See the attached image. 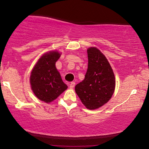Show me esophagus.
<instances>
[{
    "label": "esophagus",
    "mask_w": 149,
    "mask_h": 149,
    "mask_svg": "<svg viewBox=\"0 0 149 149\" xmlns=\"http://www.w3.org/2000/svg\"><path fill=\"white\" fill-rule=\"evenodd\" d=\"M75 84H76L75 82H71V83L69 84V88L71 89H73L75 87Z\"/></svg>",
    "instance_id": "1"
}]
</instances>
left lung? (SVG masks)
<instances>
[{
	"mask_svg": "<svg viewBox=\"0 0 149 149\" xmlns=\"http://www.w3.org/2000/svg\"><path fill=\"white\" fill-rule=\"evenodd\" d=\"M88 67L85 79L75 87L82 103L90 110L107 103L115 90L116 80L111 66L96 47L88 49Z\"/></svg>",
	"mask_w": 149,
	"mask_h": 149,
	"instance_id": "1",
	"label": "left lung"
}]
</instances>
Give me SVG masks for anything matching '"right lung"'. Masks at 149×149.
I'll list each match as a JSON object with an SVG mask.
<instances>
[{
    "label": "right lung",
    "mask_w": 149,
    "mask_h": 149,
    "mask_svg": "<svg viewBox=\"0 0 149 149\" xmlns=\"http://www.w3.org/2000/svg\"><path fill=\"white\" fill-rule=\"evenodd\" d=\"M59 57L60 54L55 51L46 53L40 58L31 73L30 83L33 93L46 103L57 99L68 88L56 69L55 63Z\"/></svg>",
    "instance_id": "obj_1"
}]
</instances>
